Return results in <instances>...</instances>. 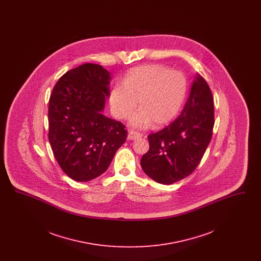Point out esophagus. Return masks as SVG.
I'll use <instances>...</instances> for the list:
<instances>
[{
    "mask_svg": "<svg viewBox=\"0 0 261 261\" xmlns=\"http://www.w3.org/2000/svg\"><path fill=\"white\" fill-rule=\"evenodd\" d=\"M142 136H143L142 133H139V132L134 131V130H130L129 133H128V139L129 140H136L138 138H141Z\"/></svg>",
    "mask_w": 261,
    "mask_h": 261,
    "instance_id": "esophagus-1",
    "label": "esophagus"
}]
</instances>
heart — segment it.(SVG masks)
Returning a JSON list of instances; mask_svg holds the SVG:
<instances>
[{
	"instance_id": "obj_1",
	"label": "heart",
	"mask_w": 261,
	"mask_h": 261,
	"mask_svg": "<svg viewBox=\"0 0 261 261\" xmlns=\"http://www.w3.org/2000/svg\"><path fill=\"white\" fill-rule=\"evenodd\" d=\"M187 80L184 74L170 70L162 64L134 67L124 76L123 85L115 84L110 92L113 115L125 119L141 109L131 118V124L145 128L151 122L162 127L171 122L186 98Z\"/></svg>"
}]
</instances>
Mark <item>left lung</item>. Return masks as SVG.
Returning a JSON list of instances; mask_svg holds the SVG:
<instances>
[{"label": "left lung", "mask_w": 261, "mask_h": 261, "mask_svg": "<svg viewBox=\"0 0 261 261\" xmlns=\"http://www.w3.org/2000/svg\"><path fill=\"white\" fill-rule=\"evenodd\" d=\"M214 102L211 88L201 76L192 84L180 116L148 136L149 149L141 160L144 172L165 185L180 181L198 167L211 142Z\"/></svg>", "instance_id": "1"}]
</instances>
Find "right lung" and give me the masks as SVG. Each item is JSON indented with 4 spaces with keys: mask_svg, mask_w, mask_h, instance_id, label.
I'll list each match as a JSON object with an SVG mask.
<instances>
[{
    "mask_svg": "<svg viewBox=\"0 0 261 261\" xmlns=\"http://www.w3.org/2000/svg\"><path fill=\"white\" fill-rule=\"evenodd\" d=\"M111 73L84 63L59 79L49 100V141L62 171L78 182L99 177L127 137L125 125L102 114Z\"/></svg>",
    "mask_w": 261,
    "mask_h": 261,
    "instance_id": "right-lung-1",
    "label": "right lung"
}]
</instances>
